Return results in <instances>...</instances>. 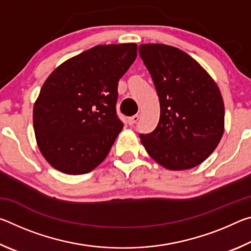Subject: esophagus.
<instances>
[{"label":"esophagus","instance_id":"1","mask_svg":"<svg viewBox=\"0 0 251 251\" xmlns=\"http://www.w3.org/2000/svg\"><path fill=\"white\" fill-rule=\"evenodd\" d=\"M139 120V116L138 115H134L131 117H128V120H127V122H128L129 125H134L135 123H137V121Z\"/></svg>","mask_w":251,"mask_h":251}]
</instances>
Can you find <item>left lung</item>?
<instances>
[{
  "label": "left lung",
  "mask_w": 251,
  "mask_h": 251,
  "mask_svg": "<svg viewBox=\"0 0 251 251\" xmlns=\"http://www.w3.org/2000/svg\"><path fill=\"white\" fill-rule=\"evenodd\" d=\"M160 104L156 128L141 134L152 159L171 171H185L208 158L220 142L225 106L220 91L198 62L165 44L139 45Z\"/></svg>",
  "instance_id": "obj_1"
}]
</instances>
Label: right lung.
<instances>
[{"label":"right lung","mask_w":251,"mask_h":251,"mask_svg":"<svg viewBox=\"0 0 251 251\" xmlns=\"http://www.w3.org/2000/svg\"><path fill=\"white\" fill-rule=\"evenodd\" d=\"M137 45H97L62 63L46 78L33 108L44 158L69 175L92 172L112 148L123 123L116 114L118 80Z\"/></svg>","instance_id":"add662e5"}]
</instances>
